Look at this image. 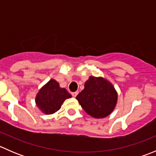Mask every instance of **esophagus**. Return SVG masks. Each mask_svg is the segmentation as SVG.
Listing matches in <instances>:
<instances>
[{
	"label": "esophagus",
	"instance_id": "1",
	"mask_svg": "<svg viewBox=\"0 0 156 156\" xmlns=\"http://www.w3.org/2000/svg\"><path fill=\"white\" fill-rule=\"evenodd\" d=\"M78 91H76V92H72V97H75L77 95H78Z\"/></svg>",
	"mask_w": 156,
	"mask_h": 156
}]
</instances>
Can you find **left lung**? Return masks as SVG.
<instances>
[{"label":"left lung","instance_id":"left-lung-1","mask_svg":"<svg viewBox=\"0 0 156 156\" xmlns=\"http://www.w3.org/2000/svg\"><path fill=\"white\" fill-rule=\"evenodd\" d=\"M76 99L89 115L103 119L115 108L118 93L113 84L105 78L90 76L84 83V89Z\"/></svg>","mask_w":156,"mask_h":156}]
</instances>
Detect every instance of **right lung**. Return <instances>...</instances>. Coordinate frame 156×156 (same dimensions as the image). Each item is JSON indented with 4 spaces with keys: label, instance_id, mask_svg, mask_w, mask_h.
Segmentation results:
<instances>
[{
    "label": "right lung",
    "instance_id": "add662e5",
    "mask_svg": "<svg viewBox=\"0 0 156 156\" xmlns=\"http://www.w3.org/2000/svg\"><path fill=\"white\" fill-rule=\"evenodd\" d=\"M71 97L66 89L59 87L56 80L50 79L37 92L35 103L42 112L50 115L57 112L64 101Z\"/></svg>",
    "mask_w": 156,
    "mask_h": 156
}]
</instances>
